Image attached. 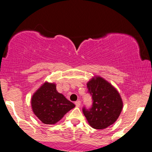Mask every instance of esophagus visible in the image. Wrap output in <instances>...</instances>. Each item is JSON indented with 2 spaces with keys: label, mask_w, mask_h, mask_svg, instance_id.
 Segmentation results:
<instances>
[{
  "label": "esophagus",
  "mask_w": 152,
  "mask_h": 152,
  "mask_svg": "<svg viewBox=\"0 0 152 152\" xmlns=\"http://www.w3.org/2000/svg\"><path fill=\"white\" fill-rule=\"evenodd\" d=\"M75 104H76V106H77V107H78V106H80V105H81V102L78 100V101H77V102H75Z\"/></svg>",
  "instance_id": "34e87169"
}]
</instances>
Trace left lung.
<instances>
[{
  "label": "left lung",
  "instance_id": "1",
  "mask_svg": "<svg viewBox=\"0 0 152 152\" xmlns=\"http://www.w3.org/2000/svg\"><path fill=\"white\" fill-rule=\"evenodd\" d=\"M93 105L83 109L88 124L95 129H104L118 119L123 109V102L116 88L101 76H96L87 82Z\"/></svg>",
  "mask_w": 152,
  "mask_h": 152
}]
</instances>
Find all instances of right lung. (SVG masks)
I'll return each instance as SVG.
<instances>
[{
	"label": "right lung",
	"instance_id": "1",
	"mask_svg": "<svg viewBox=\"0 0 152 152\" xmlns=\"http://www.w3.org/2000/svg\"><path fill=\"white\" fill-rule=\"evenodd\" d=\"M31 107L34 114L45 124H55L75 104L56 90L55 83L46 81L33 94Z\"/></svg>",
	"mask_w": 152,
	"mask_h": 152
}]
</instances>
